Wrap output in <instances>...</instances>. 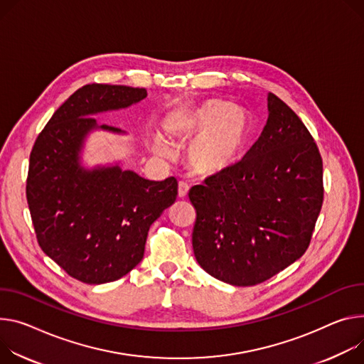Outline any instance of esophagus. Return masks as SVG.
<instances>
[{
	"instance_id": "34e87169",
	"label": "esophagus",
	"mask_w": 364,
	"mask_h": 364,
	"mask_svg": "<svg viewBox=\"0 0 364 364\" xmlns=\"http://www.w3.org/2000/svg\"><path fill=\"white\" fill-rule=\"evenodd\" d=\"M187 193H188V184L184 183V181H180L178 183V197H180V199H184Z\"/></svg>"
}]
</instances>
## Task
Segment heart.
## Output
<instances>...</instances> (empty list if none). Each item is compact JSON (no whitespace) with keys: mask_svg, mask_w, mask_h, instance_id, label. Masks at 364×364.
I'll return each mask as SVG.
<instances>
[{"mask_svg":"<svg viewBox=\"0 0 364 364\" xmlns=\"http://www.w3.org/2000/svg\"><path fill=\"white\" fill-rule=\"evenodd\" d=\"M170 135L178 142H191L186 161L191 171L219 177L235 168L252 141V126L247 114L234 103L209 98L199 105L171 114L167 122ZM159 154H168V144L155 141Z\"/></svg>","mask_w":364,"mask_h":364,"instance_id":"obj_1","label":"heart"}]
</instances>
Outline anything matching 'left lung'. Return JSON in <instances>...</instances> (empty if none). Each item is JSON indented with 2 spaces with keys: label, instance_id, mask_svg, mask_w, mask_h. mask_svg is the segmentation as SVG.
Returning <instances> with one entry per match:
<instances>
[{
  "label": "left lung",
  "instance_id": "8db88e82",
  "mask_svg": "<svg viewBox=\"0 0 364 364\" xmlns=\"http://www.w3.org/2000/svg\"><path fill=\"white\" fill-rule=\"evenodd\" d=\"M193 251L202 269L254 286L308 250L323 202L322 158L309 130L273 92L259 139L235 168L191 187Z\"/></svg>",
  "mask_w": 364,
  "mask_h": 364
}]
</instances>
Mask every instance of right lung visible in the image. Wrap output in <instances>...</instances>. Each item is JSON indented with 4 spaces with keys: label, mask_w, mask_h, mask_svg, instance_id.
<instances>
[{
    "label": "right lung",
    "mask_w": 364,
    "mask_h": 364,
    "mask_svg": "<svg viewBox=\"0 0 364 364\" xmlns=\"http://www.w3.org/2000/svg\"><path fill=\"white\" fill-rule=\"evenodd\" d=\"M145 97V88L84 85L53 113L30 152L26 197L38 244L87 284L114 282L136 267L149 226L177 197L174 177L151 181L119 167L85 171L78 164L85 135L97 127L91 114Z\"/></svg>",
    "instance_id": "1"
}]
</instances>
